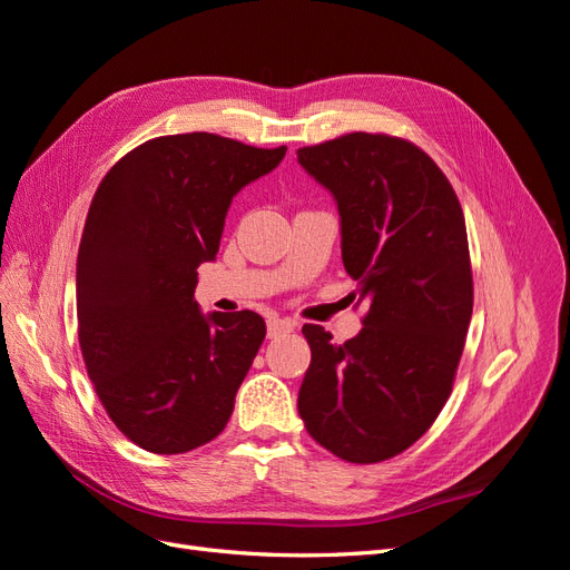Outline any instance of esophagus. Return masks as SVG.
<instances>
[{
  "label": "esophagus",
  "instance_id": "34e87169",
  "mask_svg": "<svg viewBox=\"0 0 570 570\" xmlns=\"http://www.w3.org/2000/svg\"><path fill=\"white\" fill-rule=\"evenodd\" d=\"M295 325H297V323L289 321V318H273V321H268L266 333H268L271 340H275V337H281V335H285V333L295 331Z\"/></svg>",
  "mask_w": 570,
  "mask_h": 570
}]
</instances>
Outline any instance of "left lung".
<instances>
[{
  "label": "left lung",
  "instance_id": "obj_1",
  "mask_svg": "<svg viewBox=\"0 0 570 570\" xmlns=\"http://www.w3.org/2000/svg\"><path fill=\"white\" fill-rule=\"evenodd\" d=\"M297 161L333 195L342 264L368 302L344 344L302 327L312 364L299 416L335 456L385 461L433 425L452 392L473 314L461 204L438 164L400 137L350 132L297 149Z\"/></svg>",
  "mask_w": 570,
  "mask_h": 570
}]
</instances>
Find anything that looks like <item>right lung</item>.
Returning <instances> with one entry per match:
<instances>
[{"instance_id":"add662e5","label":"right lung","mask_w":570,"mask_h":570,"mask_svg":"<svg viewBox=\"0 0 570 570\" xmlns=\"http://www.w3.org/2000/svg\"><path fill=\"white\" fill-rule=\"evenodd\" d=\"M285 151L166 135L128 151L97 187L76 266L78 340L109 419L151 454L197 450L230 419L266 323L202 314L197 268L216 258L233 197Z\"/></svg>"}]
</instances>
